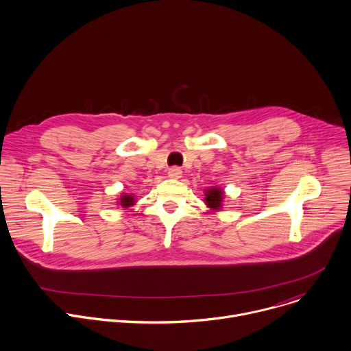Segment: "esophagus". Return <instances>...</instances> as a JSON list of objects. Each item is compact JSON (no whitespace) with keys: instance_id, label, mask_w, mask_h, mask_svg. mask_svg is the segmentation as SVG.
I'll return each instance as SVG.
<instances>
[{"instance_id":"obj_1","label":"esophagus","mask_w":351,"mask_h":351,"mask_svg":"<svg viewBox=\"0 0 351 351\" xmlns=\"http://www.w3.org/2000/svg\"><path fill=\"white\" fill-rule=\"evenodd\" d=\"M169 177L170 178H173V180H178L180 177H181V174H182V171H181V169H178V167H171V169H169Z\"/></svg>"}]
</instances>
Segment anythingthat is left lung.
Wrapping results in <instances>:
<instances>
[{"instance_id":"8db88e82","label":"left lung","mask_w":351,"mask_h":351,"mask_svg":"<svg viewBox=\"0 0 351 351\" xmlns=\"http://www.w3.org/2000/svg\"><path fill=\"white\" fill-rule=\"evenodd\" d=\"M204 202L205 205L216 212V210H220L221 206H223V199H224V189L223 188H219V186H209V188H205V192H204Z\"/></svg>"}]
</instances>
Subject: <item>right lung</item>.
Listing matches in <instances>:
<instances>
[{"label":"right lung","instance_id":"1","mask_svg":"<svg viewBox=\"0 0 351 351\" xmlns=\"http://www.w3.org/2000/svg\"><path fill=\"white\" fill-rule=\"evenodd\" d=\"M135 202H136V201H135V197L132 195V193H127V192L121 193L120 198L117 199V205H120V206L124 208V209H128V208L134 206Z\"/></svg>","mask_w":351,"mask_h":351}]
</instances>
